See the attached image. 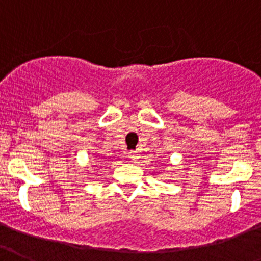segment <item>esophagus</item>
Listing matches in <instances>:
<instances>
[{
	"label": "esophagus",
	"mask_w": 261,
	"mask_h": 261,
	"mask_svg": "<svg viewBox=\"0 0 261 261\" xmlns=\"http://www.w3.org/2000/svg\"><path fill=\"white\" fill-rule=\"evenodd\" d=\"M128 157L131 158V161L136 162V161H138V158L140 157V154H139L138 150H130V152H128Z\"/></svg>",
	"instance_id": "obj_1"
}]
</instances>
